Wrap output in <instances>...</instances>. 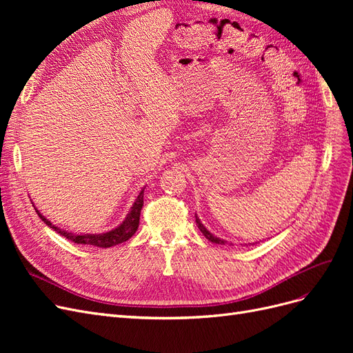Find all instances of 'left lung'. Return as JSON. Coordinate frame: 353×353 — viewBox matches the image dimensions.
Instances as JSON below:
<instances>
[{
    "instance_id": "obj_1",
    "label": "left lung",
    "mask_w": 353,
    "mask_h": 353,
    "mask_svg": "<svg viewBox=\"0 0 353 353\" xmlns=\"http://www.w3.org/2000/svg\"><path fill=\"white\" fill-rule=\"evenodd\" d=\"M196 222H197V227H199V230L201 231V234H203V236H205L209 241H212V243H215V244H225L227 241L225 240H222V239H219V237H216V236H213V234L205 227V225H203V223L200 222V219H199V216L196 215ZM254 244V243H253Z\"/></svg>"
}]
</instances>
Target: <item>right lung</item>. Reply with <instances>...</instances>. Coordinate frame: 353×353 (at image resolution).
<instances>
[{
  "label": "right lung",
  "mask_w": 353,
  "mask_h": 353,
  "mask_svg": "<svg viewBox=\"0 0 353 353\" xmlns=\"http://www.w3.org/2000/svg\"><path fill=\"white\" fill-rule=\"evenodd\" d=\"M144 188L140 191V194L137 196L130 212H128V215L125 216V219L122 221L121 225H117L116 228H113L110 231L100 232V234L69 232L66 230H61L56 225H52V223L46 216H42V213L37 208H35V210L38 213V216L42 221H44L50 228H52L56 232H59L60 236L66 237L68 240H70L73 243H78V244H90V245H95V248L108 249V248H112V245L121 244L126 240H130L135 234V231L138 230V223H140V213H141V209H143V205H144Z\"/></svg>",
  "instance_id": "1"
}]
</instances>
